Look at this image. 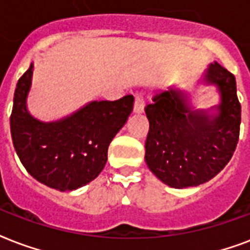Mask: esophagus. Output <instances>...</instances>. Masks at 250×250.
Listing matches in <instances>:
<instances>
[{
	"label": "esophagus",
	"instance_id": "esophagus-1",
	"mask_svg": "<svg viewBox=\"0 0 250 250\" xmlns=\"http://www.w3.org/2000/svg\"><path fill=\"white\" fill-rule=\"evenodd\" d=\"M144 111V98L143 95H136L135 98V104H133V112L135 114H142Z\"/></svg>",
	"mask_w": 250,
	"mask_h": 250
}]
</instances>
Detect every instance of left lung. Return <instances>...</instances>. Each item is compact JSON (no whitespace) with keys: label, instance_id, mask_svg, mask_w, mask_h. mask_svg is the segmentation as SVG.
Here are the masks:
<instances>
[{"label":"left lung","instance_id":"1","mask_svg":"<svg viewBox=\"0 0 250 250\" xmlns=\"http://www.w3.org/2000/svg\"><path fill=\"white\" fill-rule=\"evenodd\" d=\"M206 81L215 83L222 95L216 117L191 111L181 91L173 89L156 94L153 104L146 106V163L170 188L198 186L214 178L229 163L239 142L241 106L235 76L215 62Z\"/></svg>","mask_w":250,"mask_h":250}]
</instances>
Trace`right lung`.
Returning a JSON list of instances; mask_svg holds the SVG:
<instances>
[{"label": "right lung", "mask_w": 250, "mask_h": 250, "mask_svg": "<svg viewBox=\"0 0 250 250\" xmlns=\"http://www.w3.org/2000/svg\"><path fill=\"white\" fill-rule=\"evenodd\" d=\"M32 68L34 64L15 87L10 115L15 152L35 180L60 191L76 190L104 167L110 143L132 112L133 97L94 101L65 119L43 123L26 108Z\"/></svg>", "instance_id": "add662e5"}]
</instances>
